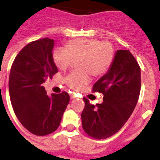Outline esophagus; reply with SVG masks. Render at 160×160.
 Returning <instances> with one entry per match:
<instances>
[{"instance_id": "34e87169", "label": "esophagus", "mask_w": 160, "mask_h": 160, "mask_svg": "<svg viewBox=\"0 0 160 160\" xmlns=\"http://www.w3.org/2000/svg\"><path fill=\"white\" fill-rule=\"evenodd\" d=\"M76 98H77V95H76L75 93H71V94H70V98L71 99H74Z\"/></svg>"}]
</instances>
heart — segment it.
Instances as JSON below:
<instances>
[{
  "label": "heart",
  "instance_id": "1",
  "mask_svg": "<svg viewBox=\"0 0 160 160\" xmlns=\"http://www.w3.org/2000/svg\"><path fill=\"white\" fill-rule=\"evenodd\" d=\"M114 47L110 42L98 39H74L69 41L64 49H56L53 52L55 66L62 70L70 67L77 61L78 71L66 78L70 87L79 90L90 81V74L98 77L105 74L114 60Z\"/></svg>",
  "mask_w": 160,
  "mask_h": 160
}]
</instances>
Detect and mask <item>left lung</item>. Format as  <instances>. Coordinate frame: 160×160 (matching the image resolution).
I'll return each mask as SVG.
<instances>
[{
	"instance_id": "left-lung-1",
	"label": "left lung",
	"mask_w": 160,
	"mask_h": 160,
	"mask_svg": "<svg viewBox=\"0 0 160 160\" xmlns=\"http://www.w3.org/2000/svg\"><path fill=\"white\" fill-rule=\"evenodd\" d=\"M141 88L140 67L131 52L118 49L108 71L93 87L103 94V102L91 105L83 98L82 125L87 135L98 139L114 135L123 127L138 102Z\"/></svg>"
}]
</instances>
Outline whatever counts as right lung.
Returning a JSON list of instances; mask_svg holds the SVG:
<instances>
[{"instance_id": "add662e5", "label": "right lung", "mask_w": 160, "mask_h": 160, "mask_svg": "<svg viewBox=\"0 0 160 160\" xmlns=\"http://www.w3.org/2000/svg\"><path fill=\"white\" fill-rule=\"evenodd\" d=\"M54 40L42 38L29 43L12 65L8 90L12 109L21 123L33 135H47L58 129L70 95L46 94L42 86L58 73L53 61Z\"/></svg>"}]
</instances>
